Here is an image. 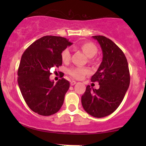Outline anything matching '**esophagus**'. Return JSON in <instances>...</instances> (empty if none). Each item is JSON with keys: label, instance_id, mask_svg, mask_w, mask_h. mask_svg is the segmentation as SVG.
Segmentation results:
<instances>
[{"label": "esophagus", "instance_id": "34e87169", "mask_svg": "<svg viewBox=\"0 0 146 146\" xmlns=\"http://www.w3.org/2000/svg\"><path fill=\"white\" fill-rule=\"evenodd\" d=\"M75 84H76V82H75V81H71V86H73V85H75Z\"/></svg>", "mask_w": 146, "mask_h": 146}]
</instances>
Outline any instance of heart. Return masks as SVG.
Returning <instances> with one entry per match:
<instances>
[{
    "instance_id": "b5f03b06",
    "label": "heart",
    "mask_w": 146,
    "mask_h": 146,
    "mask_svg": "<svg viewBox=\"0 0 146 146\" xmlns=\"http://www.w3.org/2000/svg\"><path fill=\"white\" fill-rule=\"evenodd\" d=\"M78 47L86 55L87 57L90 58V61H92L91 58L94 57L98 51L96 45L91 42H84L79 44ZM61 59L64 63H67L70 61L71 52L68 48L63 50L61 53ZM68 73L72 78L77 80H81L85 75L89 73V70L86 67H73L68 70Z\"/></svg>"
}]
</instances>
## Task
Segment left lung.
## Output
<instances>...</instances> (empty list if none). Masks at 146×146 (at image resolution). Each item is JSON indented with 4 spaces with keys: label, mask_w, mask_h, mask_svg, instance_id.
Segmentation results:
<instances>
[{
    "label": "left lung",
    "mask_w": 146,
    "mask_h": 146,
    "mask_svg": "<svg viewBox=\"0 0 146 146\" xmlns=\"http://www.w3.org/2000/svg\"><path fill=\"white\" fill-rule=\"evenodd\" d=\"M101 46L103 58L100 67L92 76L91 82H98L99 89L89 85L82 96V104L86 113L94 117L108 116L123 101L130 85V72L124 53L109 38L94 36Z\"/></svg>",
    "instance_id": "1"
}]
</instances>
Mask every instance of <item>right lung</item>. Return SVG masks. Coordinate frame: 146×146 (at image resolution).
Returning <instances> with one entry per match:
<instances>
[{"label":"right lung","instance_id":"add662e5","mask_svg":"<svg viewBox=\"0 0 146 146\" xmlns=\"http://www.w3.org/2000/svg\"><path fill=\"white\" fill-rule=\"evenodd\" d=\"M72 44L62 37L46 36L35 41L23 53L18 83L25 102L34 113L49 116L61 108L69 82L62 78L55 84L49 79L50 70L61 66V53Z\"/></svg>","mask_w":146,"mask_h":146}]
</instances>
